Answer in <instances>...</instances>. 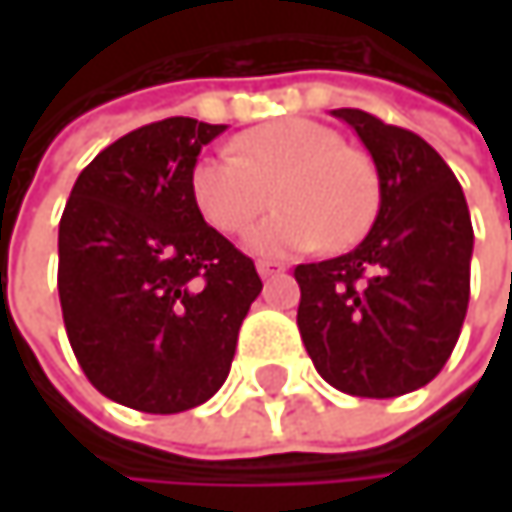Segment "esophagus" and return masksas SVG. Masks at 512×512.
<instances>
[{"label":"esophagus","instance_id":"obj_1","mask_svg":"<svg viewBox=\"0 0 512 512\" xmlns=\"http://www.w3.org/2000/svg\"><path fill=\"white\" fill-rule=\"evenodd\" d=\"M278 272H284V263H275V260H257V275H260V278H272V275H278Z\"/></svg>","mask_w":512,"mask_h":512}]
</instances>
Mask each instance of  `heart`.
Instances as JSON below:
<instances>
[{"instance_id":"heart-1","label":"heart","mask_w":512,"mask_h":512,"mask_svg":"<svg viewBox=\"0 0 512 512\" xmlns=\"http://www.w3.org/2000/svg\"><path fill=\"white\" fill-rule=\"evenodd\" d=\"M278 213L246 237L260 257H290L323 246L347 249L373 225L379 177L367 156L317 121L284 118L243 133L234 156H201L189 174V195L201 219L219 234H243L269 207Z\"/></svg>"}]
</instances>
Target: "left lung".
<instances>
[{
    "label": "left lung",
    "mask_w": 512,
    "mask_h": 512,
    "mask_svg": "<svg viewBox=\"0 0 512 512\" xmlns=\"http://www.w3.org/2000/svg\"><path fill=\"white\" fill-rule=\"evenodd\" d=\"M376 165L379 213L353 252L299 263V332L317 373L353 397L424 388L451 358L468 308L474 231L454 171L421 136L332 109Z\"/></svg>",
    "instance_id": "1"
}]
</instances>
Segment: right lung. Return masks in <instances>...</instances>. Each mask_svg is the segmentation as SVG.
<instances>
[{"label":"right lung","instance_id":"1","mask_svg":"<svg viewBox=\"0 0 512 512\" xmlns=\"http://www.w3.org/2000/svg\"><path fill=\"white\" fill-rule=\"evenodd\" d=\"M225 124L165 118L94 156L58 222V299L79 367L109 400L174 415L228 379L260 293L252 257L210 228L189 174Z\"/></svg>","mask_w":512,"mask_h":512}]
</instances>
